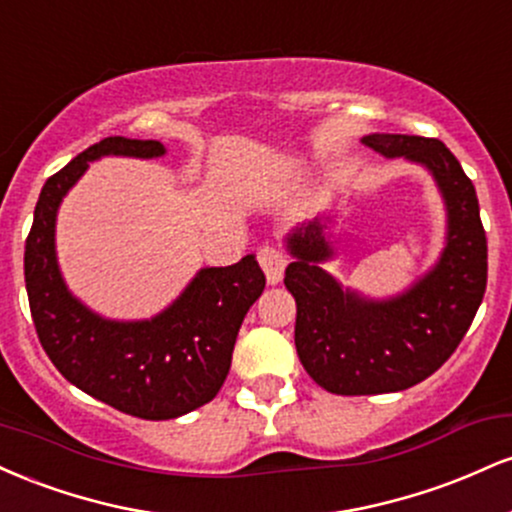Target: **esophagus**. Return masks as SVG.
Masks as SVG:
<instances>
[{
    "label": "esophagus",
    "instance_id": "34e87169",
    "mask_svg": "<svg viewBox=\"0 0 512 512\" xmlns=\"http://www.w3.org/2000/svg\"><path fill=\"white\" fill-rule=\"evenodd\" d=\"M257 260H260L264 274H267L269 284H279L281 276H284L286 269V255L276 245L267 243L257 250Z\"/></svg>",
    "mask_w": 512,
    "mask_h": 512
}]
</instances>
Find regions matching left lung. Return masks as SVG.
<instances>
[{
    "label": "left lung",
    "instance_id": "8db88e82",
    "mask_svg": "<svg viewBox=\"0 0 512 512\" xmlns=\"http://www.w3.org/2000/svg\"><path fill=\"white\" fill-rule=\"evenodd\" d=\"M363 142L431 170L448 204V248L414 289L370 303L317 267L332 255L320 221L289 238L293 262L284 284L296 298V351L332 395L399 392L436 373L472 325L489 272L477 190L448 146L409 134H370Z\"/></svg>",
    "mask_w": 512,
    "mask_h": 512
}]
</instances>
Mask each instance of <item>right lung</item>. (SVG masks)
Segmentation results:
<instances>
[{"label":"right lung","mask_w":512,"mask_h":512,"mask_svg":"<svg viewBox=\"0 0 512 512\" xmlns=\"http://www.w3.org/2000/svg\"><path fill=\"white\" fill-rule=\"evenodd\" d=\"M108 154L154 158L166 149L151 139L105 137L48 178L23 255L33 325L55 368L86 395L137 419H178L221 390L240 325L267 279L248 255L231 267L202 269L154 320L110 322L84 308L57 269L55 216L88 161Z\"/></svg>","instance_id":"obj_1"}]
</instances>
